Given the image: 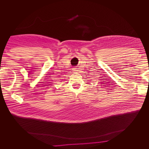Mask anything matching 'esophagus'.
I'll list each match as a JSON object with an SVG mask.
<instances>
[{
  "label": "esophagus",
  "mask_w": 149,
  "mask_h": 149,
  "mask_svg": "<svg viewBox=\"0 0 149 149\" xmlns=\"http://www.w3.org/2000/svg\"><path fill=\"white\" fill-rule=\"evenodd\" d=\"M78 70H78V68H74L73 69V71L74 72H77Z\"/></svg>",
  "instance_id": "1"
}]
</instances>
